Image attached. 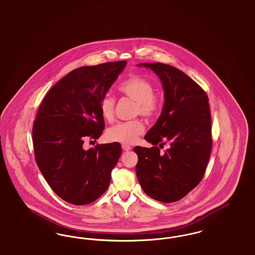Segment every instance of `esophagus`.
I'll list each match as a JSON object with an SVG mask.
<instances>
[{"mask_svg": "<svg viewBox=\"0 0 255 255\" xmlns=\"http://www.w3.org/2000/svg\"><path fill=\"white\" fill-rule=\"evenodd\" d=\"M122 149L124 151H130L132 148H131V146L128 145V144H122Z\"/></svg>", "mask_w": 255, "mask_h": 255, "instance_id": "esophagus-1", "label": "esophagus"}]
</instances>
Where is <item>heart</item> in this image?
<instances>
[{"mask_svg": "<svg viewBox=\"0 0 255 255\" xmlns=\"http://www.w3.org/2000/svg\"><path fill=\"white\" fill-rule=\"evenodd\" d=\"M120 92L135 102L134 114L145 119H151L158 114L160 108V100L155 93V87L151 81L140 75H132L122 81L119 87ZM101 117L106 122H112L115 118V98L106 94L99 103ZM144 132L143 123L134 120L132 122H120L109 128L106 137L110 141L123 144L133 143L137 137Z\"/></svg>", "mask_w": 255, "mask_h": 255, "instance_id": "1", "label": "heart"}]
</instances>
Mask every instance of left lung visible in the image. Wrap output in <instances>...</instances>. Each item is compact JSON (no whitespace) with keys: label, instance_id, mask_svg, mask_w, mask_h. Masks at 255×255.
Wrapping results in <instances>:
<instances>
[{"label":"left lung","instance_id":"1","mask_svg":"<svg viewBox=\"0 0 255 255\" xmlns=\"http://www.w3.org/2000/svg\"><path fill=\"white\" fill-rule=\"evenodd\" d=\"M159 77L164 104L144 138L153 147L136 146L135 173L142 190L161 203L182 199L202 181L212 147L211 116L206 92L175 67L140 63ZM166 142L170 147L162 153Z\"/></svg>","mask_w":255,"mask_h":255}]
</instances>
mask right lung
<instances>
[{"instance_id":"1","label":"right lung","mask_w":255,"mask_h":255,"mask_svg":"<svg viewBox=\"0 0 255 255\" xmlns=\"http://www.w3.org/2000/svg\"><path fill=\"white\" fill-rule=\"evenodd\" d=\"M126 61L75 69L44 97L33 123L37 165L51 189L75 206L93 203L109 187L111 172L122 155L118 142L85 150L105 128L99 103ZM96 141V140H95Z\"/></svg>"}]
</instances>
